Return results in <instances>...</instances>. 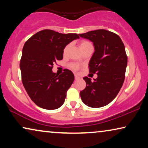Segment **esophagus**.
Masks as SVG:
<instances>
[{
	"mask_svg": "<svg viewBox=\"0 0 148 148\" xmlns=\"http://www.w3.org/2000/svg\"><path fill=\"white\" fill-rule=\"evenodd\" d=\"M80 78V77L78 75H77V74H75V79L76 80H77V79H79Z\"/></svg>",
	"mask_w": 148,
	"mask_h": 148,
	"instance_id": "1",
	"label": "esophagus"
}]
</instances>
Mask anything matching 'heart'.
<instances>
[{
	"mask_svg": "<svg viewBox=\"0 0 148 148\" xmlns=\"http://www.w3.org/2000/svg\"><path fill=\"white\" fill-rule=\"evenodd\" d=\"M91 44L90 42H89L88 41H86V40H83V41H81L80 43H79V47H80V49H82L83 48L86 47V46L90 45ZM69 48V45L66 46L65 48H64V53H65L66 52V50H67ZM70 66L71 68H72L73 69H75V70H77L78 69V65L76 64H70Z\"/></svg>",
	"mask_w": 148,
	"mask_h": 148,
	"instance_id": "b5f03b06",
	"label": "heart"
}]
</instances>
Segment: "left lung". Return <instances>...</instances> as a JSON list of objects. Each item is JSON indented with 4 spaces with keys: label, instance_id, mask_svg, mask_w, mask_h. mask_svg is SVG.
<instances>
[{
    "label": "left lung",
    "instance_id": "1",
    "mask_svg": "<svg viewBox=\"0 0 148 148\" xmlns=\"http://www.w3.org/2000/svg\"><path fill=\"white\" fill-rule=\"evenodd\" d=\"M94 44L95 51L89 62V71L96 73L94 79L84 77L86 87L80 92L82 102L92 108L106 106L115 98L122 88L127 65V56L121 38L105 29L79 34Z\"/></svg>",
    "mask_w": 148,
    "mask_h": 148
}]
</instances>
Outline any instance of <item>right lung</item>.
I'll use <instances>...</instances> for the list:
<instances>
[{
	"mask_svg": "<svg viewBox=\"0 0 148 148\" xmlns=\"http://www.w3.org/2000/svg\"><path fill=\"white\" fill-rule=\"evenodd\" d=\"M78 38L77 34L44 29L24 44L20 60L22 83L31 100L40 108L54 110L63 104L74 75L64 69L58 76L52 69L54 62L63 58L65 46Z\"/></svg>",
	"mask_w": 148,
	"mask_h": 148,
	"instance_id": "obj_1",
	"label": "right lung"
}]
</instances>
